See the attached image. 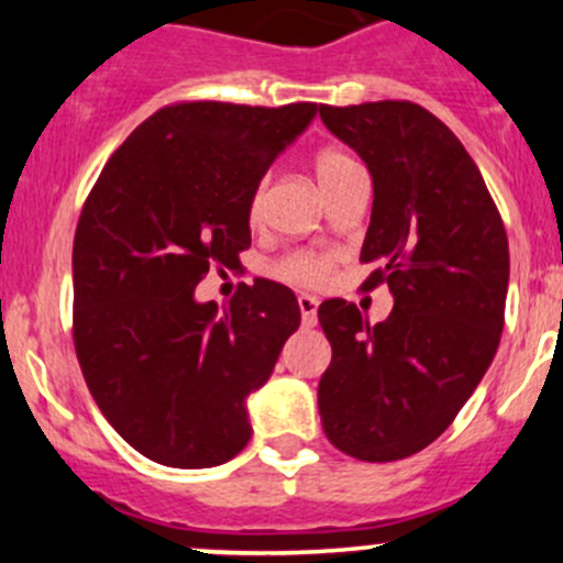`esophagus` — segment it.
Listing matches in <instances>:
<instances>
[{
  "instance_id": "34e87169",
  "label": "esophagus",
  "mask_w": 563,
  "mask_h": 563,
  "mask_svg": "<svg viewBox=\"0 0 563 563\" xmlns=\"http://www.w3.org/2000/svg\"><path fill=\"white\" fill-rule=\"evenodd\" d=\"M299 310H302V323L305 327H316L318 323V299L310 294L299 297Z\"/></svg>"
}]
</instances>
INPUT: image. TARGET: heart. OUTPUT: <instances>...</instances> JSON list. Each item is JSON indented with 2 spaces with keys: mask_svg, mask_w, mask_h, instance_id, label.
Segmentation results:
<instances>
[{
  "mask_svg": "<svg viewBox=\"0 0 563 563\" xmlns=\"http://www.w3.org/2000/svg\"><path fill=\"white\" fill-rule=\"evenodd\" d=\"M354 168L360 166H356L345 152L334 150V146L321 150L313 157V172H316L318 185H321V190L332 187L340 176L354 172ZM261 203H264V185H258V190H255L253 198H250V218L253 220L261 214ZM327 272H329V258L321 253H294L275 266V275H280L283 280L302 283V286L323 283L327 280Z\"/></svg>",
  "mask_w": 563,
  "mask_h": 563,
  "instance_id": "1",
  "label": "heart"
}]
</instances>
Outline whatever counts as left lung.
Here are the masks:
<instances>
[{"mask_svg": "<svg viewBox=\"0 0 563 563\" xmlns=\"http://www.w3.org/2000/svg\"><path fill=\"white\" fill-rule=\"evenodd\" d=\"M321 122L373 179L360 261L395 308L367 327L356 305L327 299L318 323L332 362L318 384L327 439L389 463L433 444L496 356L509 288V242L479 168L422 106H321Z\"/></svg>", "mask_w": 563, "mask_h": 563, "instance_id": "obj_1", "label": "left lung"}]
</instances>
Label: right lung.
Segmentation results:
<instances>
[{
	"instance_id": "1",
	"label": "right lung",
	"mask_w": 563,
	"mask_h": 563,
	"mask_svg": "<svg viewBox=\"0 0 563 563\" xmlns=\"http://www.w3.org/2000/svg\"><path fill=\"white\" fill-rule=\"evenodd\" d=\"M321 106L179 103L106 163L73 242V340L111 428L172 468H212L253 435L247 397L269 382L302 313L288 286L198 302L209 266L250 247V198Z\"/></svg>"
}]
</instances>
